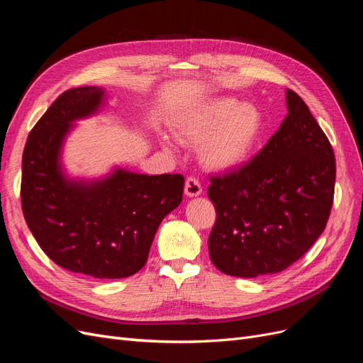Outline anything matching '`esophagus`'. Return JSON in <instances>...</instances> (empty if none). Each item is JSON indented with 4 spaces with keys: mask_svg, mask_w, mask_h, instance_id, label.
Here are the masks:
<instances>
[{
    "mask_svg": "<svg viewBox=\"0 0 363 363\" xmlns=\"http://www.w3.org/2000/svg\"><path fill=\"white\" fill-rule=\"evenodd\" d=\"M203 192L200 182L195 177H188L184 183V195L186 196H199Z\"/></svg>",
    "mask_w": 363,
    "mask_h": 363,
    "instance_id": "esophagus-1",
    "label": "esophagus"
}]
</instances>
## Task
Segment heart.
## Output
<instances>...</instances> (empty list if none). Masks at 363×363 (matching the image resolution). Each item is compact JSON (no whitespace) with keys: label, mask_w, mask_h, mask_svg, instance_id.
Returning a JSON list of instances; mask_svg holds the SVG:
<instances>
[{"label":"heart","mask_w":363,"mask_h":363,"mask_svg":"<svg viewBox=\"0 0 363 363\" xmlns=\"http://www.w3.org/2000/svg\"><path fill=\"white\" fill-rule=\"evenodd\" d=\"M172 127L183 144L200 145L199 155L206 169L227 172L251 159L263 135V116L255 104L219 96L186 108Z\"/></svg>","instance_id":"heart-1"}]
</instances>
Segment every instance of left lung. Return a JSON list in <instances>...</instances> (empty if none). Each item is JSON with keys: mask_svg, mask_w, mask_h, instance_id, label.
<instances>
[{"mask_svg": "<svg viewBox=\"0 0 363 363\" xmlns=\"http://www.w3.org/2000/svg\"><path fill=\"white\" fill-rule=\"evenodd\" d=\"M288 115L251 162L212 177L216 208L208 256L224 274L252 279L291 267L324 232L335 195L333 148L309 107L286 89Z\"/></svg>", "mask_w": 363, "mask_h": 363, "instance_id": "obj_1", "label": "left lung"}]
</instances>
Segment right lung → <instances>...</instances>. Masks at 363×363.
Wrapping results in <instances>:
<instances>
[{
    "label": "right lung",
    "instance_id": "1",
    "mask_svg": "<svg viewBox=\"0 0 363 363\" xmlns=\"http://www.w3.org/2000/svg\"><path fill=\"white\" fill-rule=\"evenodd\" d=\"M104 100L103 87L83 86L50 106L24 148L21 201L30 232L54 263L95 279H124L145 265L162 219L182 203L184 179L121 168L100 180L69 179L60 160L65 139Z\"/></svg>",
    "mask_w": 363,
    "mask_h": 363
}]
</instances>
